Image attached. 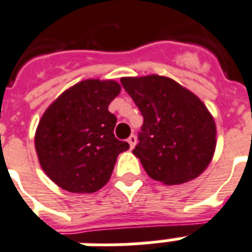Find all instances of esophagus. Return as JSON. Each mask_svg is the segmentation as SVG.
<instances>
[{
	"instance_id": "1",
	"label": "esophagus",
	"mask_w": 252,
	"mask_h": 252,
	"mask_svg": "<svg viewBox=\"0 0 252 252\" xmlns=\"http://www.w3.org/2000/svg\"><path fill=\"white\" fill-rule=\"evenodd\" d=\"M128 144H129V147H131V148H133V147H135L136 145V136L135 135H131L129 136V137H128Z\"/></svg>"
}]
</instances>
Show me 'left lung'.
<instances>
[{"mask_svg": "<svg viewBox=\"0 0 252 252\" xmlns=\"http://www.w3.org/2000/svg\"><path fill=\"white\" fill-rule=\"evenodd\" d=\"M120 81L144 119L132 152L148 176L164 184L197 178L211 161L216 145L215 121L202 100L158 74Z\"/></svg>", "mask_w": 252, "mask_h": 252, "instance_id": "1", "label": "left lung"}]
</instances>
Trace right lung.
Here are the masks:
<instances>
[{
  "instance_id": "right-lung-1",
  "label": "right lung",
  "mask_w": 252,
  "mask_h": 252,
  "mask_svg": "<svg viewBox=\"0 0 252 252\" xmlns=\"http://www.w3.org/2000/svg\"><path fill=\"white\" fill-rule=\"evenodd\" d=\"M113 80H84L45 111L34 144L41 167L69 192L92 193L111 178L119 154L129 148L115 137L116 116L108 111L120 93Z\"/></svg>"
}]
</instances>
